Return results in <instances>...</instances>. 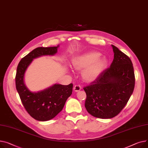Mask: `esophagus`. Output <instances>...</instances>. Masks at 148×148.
<instances>
[{
	"label": "esophagus",
	"mask_w": 148,
	"mask_h": 148,
	"mask_svg": "<svg viewBox=\"0 0 148 148\" xmlns=\"http://www.w3.org/2000/svg\"><path fill=\"white\" fill-rule=\"evenodd\" d=\"M81 86L80 85H75L74 88H73V90H74V91H75V92L79 91V90H81Z\"/></svg>",
	"instance_id": "1"
}]
</instances>
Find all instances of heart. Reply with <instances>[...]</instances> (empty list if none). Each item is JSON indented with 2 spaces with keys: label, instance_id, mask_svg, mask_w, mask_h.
I'll list each match as a JSON object with an SVG mask.
<instances>
[{
  "label": "heart",
  "instance_id": "b5f03b06",
  "mask_svg": "<svg viewBox=\"0 0 148 148\" xmlns=\"http://www.w3.org/2000/svg\"><path fill=\"white\" fill-rule=\"evenodd\" d=\"M73 67L77 71H83L82 76L85 81L91 82L95 81L105 70L108 60L101 54L91 52L78 56L72 60Z\"/></svg>",
  "mask_w": 148,
  "mask_h": 148
}]
</instances>
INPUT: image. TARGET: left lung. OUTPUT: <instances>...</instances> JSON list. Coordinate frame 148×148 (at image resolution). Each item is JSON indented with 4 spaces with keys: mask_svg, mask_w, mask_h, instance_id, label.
Returning <instances> with one entry per match:
<instances>
[{
    "mask_svg": "<svg viewBox=\"0 0 148 148\" xmlns=\"http://www.w3.org/2000/svg\"><path fill=\"white\" fill-rule=\"evenodd\" d=\"M114 58L97 79L84 87L85 107L92 116L102 119L118 115L133 92L135 76L130 58L112 45Z\"/></svg>",
    "mask_w": 148,
    "mask_h": 148,
    "instance_id": "8db88e82",
    "label": "left lung"
}]
</instances>
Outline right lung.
<instances>
[{"mask_svg":"<svg viewBox=\"0 0 148 148\" xmlns=\"http://www.w3.org/2000/svg\"><path fill=\"white\" fill-rule=\"evenodd\" d=\"M58 47L36 48L24 57L17 66L16 89L26 111L38 121H46L54 118L62 110L66 101L72 93V84L67 85L55 84L43 91L33 92L24 83V73L33 59L42 56L54 55Z\"/></svg>","mask_w":148,"mask_h":148,"instance_id":"obj_1","label":"right lung"}]
</instances>
